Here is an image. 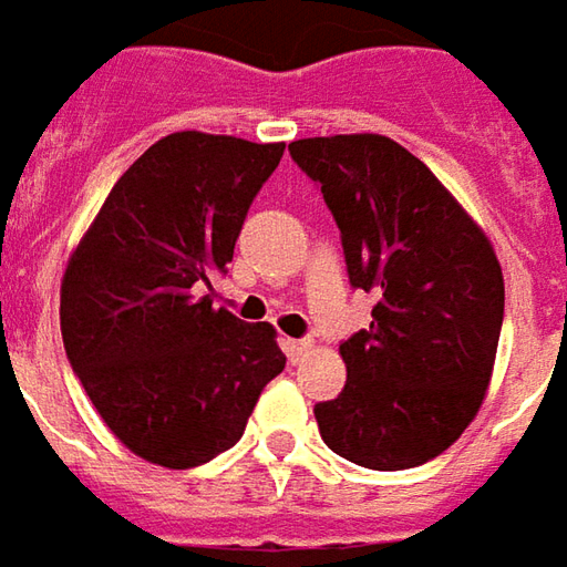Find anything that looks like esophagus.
<instances>
[{"label": "esophagus", "mask_w": 567, "mask_h": 567, "mask_svg": "<svg viewBox=\"0 0 567 567\" xmlns=\"http://www.w3.org/2000/svg\"><path fill=\"white\" fill-rule=\"evenodd\" d=\"M311 349V340H284V352H287V359H290L292 364L302 362L306 355H309Z\"/></svg>", "instance_id": "obj_1"}]
</instances>
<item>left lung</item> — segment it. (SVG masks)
I'll use <instances>...</instances> for the list:
<instances>
[{
  "mask_svg": "<svg viewBox=\"0 0 567 567\" xmlns=\"http://www.w3.org/2000/svg\"><path fill=\"white\" fill-rule=\"evenodd\" d=\"M340 227L352 290L378 296L340 343L343 393L315 405L330 450L402 471L450 450L477 415L503 330L505 287L484 230L431 168L378 133L290 143Z\"/></svg>",
  "mask_w": 567,
  "mask_h": 567,
  "instance_id": "8db88e82",
  "label": "left lung"
}]
</instances>
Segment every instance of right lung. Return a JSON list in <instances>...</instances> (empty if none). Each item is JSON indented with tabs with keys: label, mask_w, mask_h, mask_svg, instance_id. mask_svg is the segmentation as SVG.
I'll return each mask as SVG.
<instances>
[{
	"label": "right lung",
	"mask_w": 567,
	"mask_h": 567,
	"mask_svg": "<svg viewBox=\"0 0 567 567\" xmlns=\"http://www.w3.org/2000/svg\"><path fill=\"white\" fill-rule=\"evenodd\" d=\"M284 143L171 133L117 177L62 280L68 362L140 458L196 468L237 443L287 364L268 321L212 309Z\"/></svg>",
	"instance_id": "add662e5"
}]
</instances>
